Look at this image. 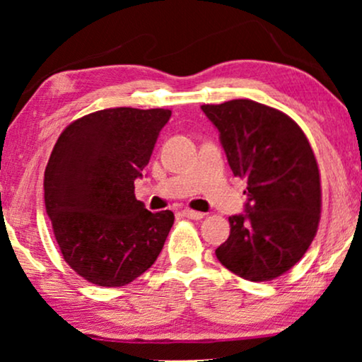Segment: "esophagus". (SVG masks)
<instances>
[{
  "label": "esophagus",
  "instance_id": "esophagus-1",
  "mask_svg": "<svg viewBox=\"0 0 362 362\" xmlns=\"http://www.w3.org/2000/svg\"><path fill=\"white\" fill-rule=\"evenodd\" d=\"M182 216L187 217V219H194V221H201L202 217H204V214L202 212H197V211H191V209H185L181 212Z\"/></svg>",
  "mask_w": 362,
  "mask_h": 362
}]
</instances>
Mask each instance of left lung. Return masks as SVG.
Returning <instances> with one entry per match:
<instances>
[{
  "instance_id": "left-lung-1",
  "label": "left lung",
  "mask_w": 362,
  "mask_h": 362,
  "mask_svg": "<svg viewBox=\"0 0 362 362\" xmlns=\"http://www.w3.org/2000/svg\"><path fill=\"white\" fill-rule=\"evenodd\" d=\"M219 130L234 176L247 181L245 212L230 216V235L216 257L232 274L269 281L288 272L320 224V170L308 138L284 112L239 98L202 105Z\"/></svg>"
}]
</instances>
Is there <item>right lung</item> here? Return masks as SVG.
I'll use <instances>...</instances> for the list:
<instances>
[{"label":"right lung","mask_w":362,"mask_h":362,"mask_svg":"<svg viewBox=\"0 0 362 362\" xmlns=\"http://www.w3.org/2000/svg\"><path fill=\"white\" fill-rule=\"evenodd\" d=\"M165 108L118 107L72 122L44 173V202L64 260L98 286H123L155 264L175 214L150 212L135 180L150 161Z\"/></svg>","instance_id":"1"}]
</instances>
